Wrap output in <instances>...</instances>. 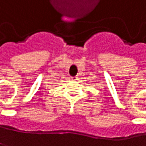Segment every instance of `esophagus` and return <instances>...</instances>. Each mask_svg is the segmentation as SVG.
Listing matches in <instances>:
<instances>
[{"label":"esophagus","instance_id":"obj_1","mask_svg":"<svg viewBox=\"0 0 146 146\" xmlns=\"http://www.w3.org/2000/svg\"><path fill=\"white\" fill-rule=\"evenodd\" d=\"M77 77H76V76H72V77H71V80H77Z\"/></svg>","mask_w":146,"mask_h":146}]
</instances>
